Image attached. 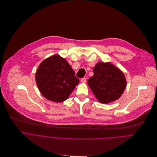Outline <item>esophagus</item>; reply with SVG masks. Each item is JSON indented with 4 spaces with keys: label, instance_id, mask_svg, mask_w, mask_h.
Returning a JSON list of instances; mask_svg holds the SVG:
<instances>
[{
    "label": "esophagus",
    "instance_id": "esophagus-1",
    "mask_svg": "<svg viewBox=\"0 0 157 157\" xmlns=\"http://www.w3.org/2000/svg\"><path fill=\"white\" fill-rule=\"evenodd\" d=\"M81 82H82V83H86V78H82L81 79Z\"/></svg>",
    "mask_w": 157,
    "mask_h": 157
}]
</instances>
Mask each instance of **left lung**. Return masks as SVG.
Masks as SVG:
<instances>
[{"label": "left lung", "mask_w": 157, "mask_h": 157, "mask_svg": "<svg viewBox=\"0 0 157 157\" xmlns=\"http://www.w3.org/2000/svg\"><path fill=\"white\" fill-rule=\"evenodd\" d=\"M93 75L88 85L97 99L108 104L119 99L126 86L122 72L110 62H100L93 68Z\"/></svg>", "instance_id": "obj_1"}]
</instances>
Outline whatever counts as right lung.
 <instances>
[{"label":"right lung","instance_id":"add662e5","mask_svg":"<svg viewBox=\"0 0 157 157\" xmlns=\"http://www.w3.org/2000/svg\"><path fill=\"white\" fill-rule=\"evenodd\" d=\"M35 79L43 97L57 103L66 101L79 83L68 62L58 54L41 62L36 71Z\"/></svg>","mask_w":157,"mask_h":157}]
</instances>
